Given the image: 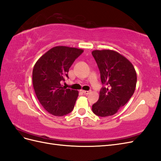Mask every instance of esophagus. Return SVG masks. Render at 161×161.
I'll list each match as a JSON object with an SVG mask.
<instances>
[{
  "mask_svg": "<svg viewBox=\"0 0 161 161\" xmlns=\"http://www.w3.org/2000/svg\"><path fill=\"white\" fill-rule=\"evenodd\" d=\"M81 92H83L84 94H88L90 93V90H81Z\"/></svg>",
  "mask_w": 161,
  "mask_h": 161,
  "instance_id": "1",
  "label": "esophagus"
}]
</instances>
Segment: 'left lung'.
Wrapping results in <instances>:
<instances>
[{
  "label": "left lung",
  "mask_w": 161,
  "mask_h": 161,
  "mask_svg": "<svg viewBox=\"0 0 161 161\" xmlns=\"http://www.w3.org/2000/svg\"><path fill=\"white\" fill-rule=\"evenodd\" d=\"M92 54L104 85L100 90L98 101L92 105V112L101 117L113 116L133 96L137 73L130 62L116 51L94 50Z\"/></svg>",
  "instance_id": "obj_1"
}]
</instances>
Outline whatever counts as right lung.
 Instances as JSON below:
<instances>
[{
  "instance_id": "right-lung-1",
  "label": "right lung",
  "mask_w": 161,
  "mask_h": 161,
  "mask_svg": "<svg viewBox=\"0 0 161 161\" xmlns=\"http://www.w3.org/2000/svg\"><path fill=\"white\" fill-rule=\"evenodd\" d=\"M83 52L75 47L56 46L45 53L34 66L32 84L36 96L53 116H65L74 108L79 92L66 88L61 82L69 78V68Z\"/></svg>"
}]
</instances>
